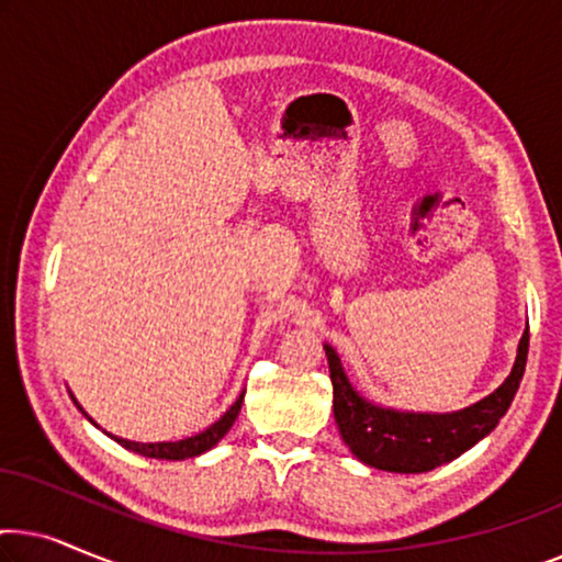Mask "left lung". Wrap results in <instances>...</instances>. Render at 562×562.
<instances>
[{
	"label": "left lung",
	"mask_w": 562,
	"mask_h": 562,
	"mask_svg": "<svg viewBox=\"0 0 562 562\" xmlns=\"http://www.w3.org/2000/svg\"><path fill=\"white\" fill-rule=\"evenodd\" d=\"M529 325L521 335L512 373L494 394L479 404L450 414L396 412L371 404L352 389L333 345L325 342L329 379H333V409L342 440L360 463L389 473H427L450 463L494 432L517 394L527 366Z\"/></svg>",
	"instance_id": "left-lung-1"
}]
</instances>
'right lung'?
I'll return each mask as SVG.
<instances>
[{
  "label": "right lung",
  "mask_w": 562,
  "mask_h": 562,
  "mask_svg": "<svg viewBox=\"0 0 562 562\" xmlns=\"http://www.w3.org/2000/svg\"><path fill=\"white\" fill-rule=\"evenodd\" d=\"M243 396L245 391L240 394V398L229 406V409L222 414V417L214 422L212 427H206L204 432H199L194 437H187V440H179V442H133V440H122V437H114L122 448L137 452V456H145V458H158V460H187V458H196L202 456V452L212 450L214 445H217L222 437L229 432V427L235 425L237 414H240V406H243ZM76 402V398H74ZM79 404V402H76ZM81 409V406H79Z\"/></svg>",
  "instance_id": "right-lung-1"
}]
</instances>
